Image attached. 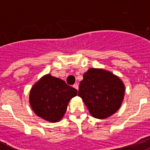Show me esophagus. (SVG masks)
Segmentation results:
<instances>
[{
  "label": "esophagus",
  "instance_id": "esophagus-1",
  "mask_svg": "<svg viewBox=\"0 0 150 150\" xmlns=\"http://www.w3.org/2000/svg\"><path fill=\"white\" fill-rule=\"evenodd\" d=\"M73 87H74L75 89H76L78 90V89H79V84H78V83H75V84H74Z\"/></svg>",
  "mask_w": 150,
  "mask_h": 150
}]
</instances>
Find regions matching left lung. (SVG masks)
Listing matches in <instances>:
<instances>
[{
    "label": "left lung",
    "mask_w": 150,
    "mask_h": 150,
    "mask_svg": "<svg viewBox=\"0 0 150 150\" xmlns=\"http://www.w3.org/2000/svg\"><path fill=\"white\" fill-rule=\"evenodd\" d=\"M125 91V85L117 75L101 68H93L83 75L78 95L92 116L105 119L120 108Z\"/></svg>",
    "instance_id": "left-lung-1"
}]
</instances>
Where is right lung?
Masks as SVG:
<instances>
[{
  "instance_id": "1",
  "label": "right lung",
  "mask_w": 150,
  "mask_h": 150,
  "mask_svg": "<svg viewBox=\"0 0 150 150\" xmlns=\"http://www.w3.org/2000/svg\"><path fill=\"white\" fill-rule=\"evenodd\" d=\"M77 93L64 81L47 74L32 87L29 103L37 116L54 123L63 117L68 102Z\"/></svg>"
}]
</instances>
